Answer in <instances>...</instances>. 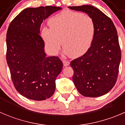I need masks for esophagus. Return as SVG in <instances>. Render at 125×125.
Returning a JSON list of instances; mask_svg holds the SVG:
<instances>
[{
    "instance_id": "34e87169",
    "label": "esophagus",
    "mask_w": 125,
    "mask_h": 125,
    "mask_svg": "<svg viewBox=\"0 0 125 125\" xmlns=\"http://www.w3.org/2000/svg\"><path fill=\"white\" fill-rule=\"evenodd\" d=\"M63 63L64 66H68L70 65V62L67 61V60H63Z\"/></svg>"
}]
</instances>
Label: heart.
Masks as SVG:
<instances>
[{"mask_svg": "<svg viewBox=\"0 0 125 125\" xmlns=\"http://www.w3.org/2000/svg\"><path fill=\"white\" fill-rule=\"evenodd\" d=\"M50 27L44 26L41 37L46 50L57 54L62 43L64 54L78 58L88 51L94 40L95 26L93 19L79 12L65 10L51 17Z\"/></svg>", "mask_w": 125, "mask_h": 125, "instance_id": "obj_1", "label": "heart"}]
</instances>
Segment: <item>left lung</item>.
I'll list each match as a JSON object with an SVG mask.
<instances>
[{
    "instance_id": "left-lung-1",
    "label": "left lung",
    "mask_w": 125,
    "mask_h": 125,
    "mask_svg": "<svg viewBox=\"0 0 125 125\" xmlns=\"http://www.w3.org/2000/svg\"><path fill=\"white\" fill-rule=\"evenodd\" d=\"M68 8L85 12L93 19L95 26L90 48L71 62L74 71L73 82L83 96H102L114 87L118 77L121 51L116 28L110 18L93 6Z\"/></svg>"
}]
</instances>
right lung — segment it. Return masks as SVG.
Here are the masks:
<instances>
[{
    "label": "right lung",
    "instance_id": "obj_1",
    "mask_svg": "<svg viewBox=\"0 0 125 125\" xmlns=\"http://www.w3.org/2000/svg\"><path fill=\"white\" fill-rule=\"evenodd\" d=\"M60 7L26 8L10 24L7 33V61L16 90L31 100L51 97L63 63L58 57H46L40 36L43 21Z\"/></svg>",
    "mask_w": 125,
    "mask_h": 125
}]
</instances>
